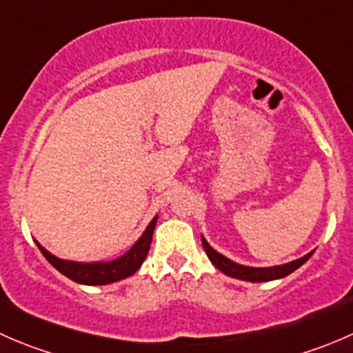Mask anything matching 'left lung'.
Wrapping results in <instances>:
<instances>
[{
    "instance_id": "obj_1",
    "label": "left lung",
    "mask_w": 353,
    "mask_h": 353,
    "mask_svg": "<svg viewBox=\"0 0 353 353\" xmlns=\"http://www.w3.org/2000/svg\"><path fill=\"white\" fill-rule=\"evenodd\" d=\"M201 244L203 249H205L206 256L210 258V261L213 263L215 268H219L220 272L225 273L227 276H232V279H239V280H245V282H270V280H279L283 279V276L290 275L292 272L299 268V266L304 265L309 258L312 256V252H307L302 258L295 259V261L285 263V265H279V266H268V268H254V266H244L239 265V263L232 261L227 256L220 254L219 251L212 248L208 243H206L205 237L201 236Z\"/></svg>"
}]
</instances>
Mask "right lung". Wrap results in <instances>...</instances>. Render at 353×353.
<instances>
[{"label": "right lung", "mask_w": 353, "mask_h": 353, "mask_svg": "<svg viewBox=\"0 0 353 353\" xmlns=\"http://www.w3.org/2000/svg\"><path fill=\"white\" fill-rule=\"evenodd\" d=\"M157 219L154 216L145 232L141 234L140 239L137 241L130 248V251L124 252L119 258L112 259V261H94V263H80V261H70V259H61L58 256L51 254L46 248L37 244L44 258L58 270L59 273L68 276L73 282L81 283V285H108V283L119 282V280L128 279L133 273L140 270L141 263L145 261L148 254V249L152 244V236L157 225Z\"/></svg>", "instance_id": "1"}]
</instances>
